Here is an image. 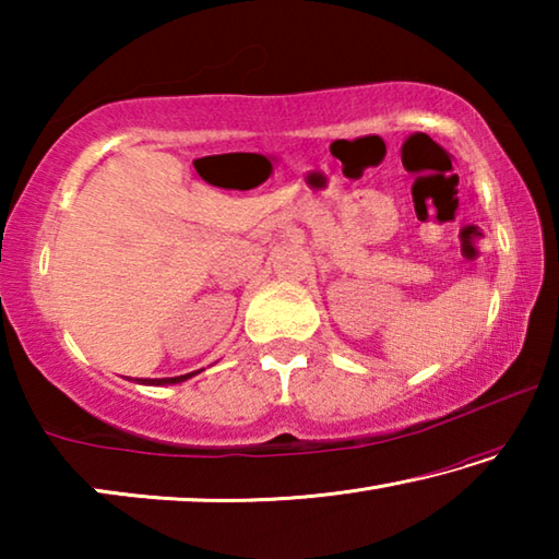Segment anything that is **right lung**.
<instances>
[{"label": "right lung", "mask_w": 559, "mask_h": 559, "mask_svg": "<svg viewBox=\"0 0 559 559\" xmlns=\"http://www.w3.org/2000/svg\"><path fill=\"white\" fill-rule=\"evenodd\" d=\"M192 374H197V372L179 374V377H163V380H135V382H140V384H155V386H159V384H177V382L189 380V377H192Z\"/></svg>", "instance_id": "obj_1"}]
</instances>
